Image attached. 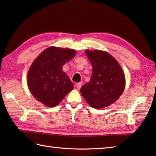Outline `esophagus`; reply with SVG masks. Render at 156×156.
I'll list each match as a JSON object with an SVG mask.
<instances>
[{"mask_svg": "<svg viewBox=\"0 0 156 156\" xmlns=\"http://www.w3.org/2000/svg\"><path fill=\"white\" fill-rule=\"evenodd\" d=\"M82 82H79V83H77L76 84V88H77L78 90H80V89L81 88V87H82Z\"/></svg>", "mask_w": 156, "mask_h": 156, "instance_id": "1", "label": "esophagus"}]
</instances>
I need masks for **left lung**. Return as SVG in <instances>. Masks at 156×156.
<instances>
[{"instance_id":"left-lung-1","label":"left lung","mask_w":156,"mask_h":156,"mask_svg":"<svg viewBox=\"0 0 156 156\" xmlns=\"http://www.w3.org/2000/svg\"><path fill=\"white\" fill-rule=\"evenodd\" d=\"M92 66L90 80L80 89L89 105L102 108L111 105L121 97L125 86L123 71L117 60L107 52L85 51Z\"/></svg>"}]
</instances>
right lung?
Returning a JSON list of instances; mask_svg holds the SVG:
<instances>
[{
	"label": "right lung",
	"instance_id": "1",
	"mask_svg": "<svg viewBox=\"0 0 156 156\" xmlns=\"http://www.w3.org/2000/svg\"><path fill=\"white\" fill-rule=\"evenodd\" d=\"M75 55L74 49L51 47L35 59L29 69L27 84L38 101L55 107L72 90L74 85L62 68Z\"/></svg>",
	"mask_w": 156,
	"mask_h": 156
}]
</instances>
